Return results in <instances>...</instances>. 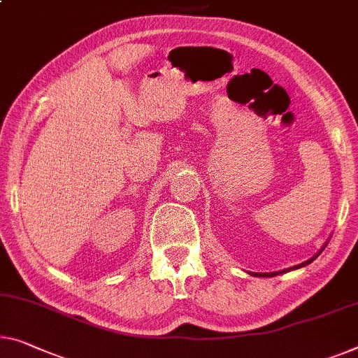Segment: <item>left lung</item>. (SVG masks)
<instances>
[{
	"label": "left lung",
	"mask_w": 358,
	"mask_h": 358,
	"mask_svg": "<svg viewBox=\"0 0 358 358\" xmlns=\"http://www.w3.org/2000/svg\"><path fill=\"white\" fill-rule=\"evenodd\" d=\"M324 249V246L318 250V252L313 255L312 259H308L307 262H302V264H299V265H296V266H292V268H301V266H306V265H308L310 262H313V260H315L320 254H322V250ZM292 268H287V270H292ZM287 270H282V271H287ZM282 271H271V273H252L254 276H275V275H280V273H282Z\"/></svg>",
	"instance_id": "obj_1"
}]
</instances>
